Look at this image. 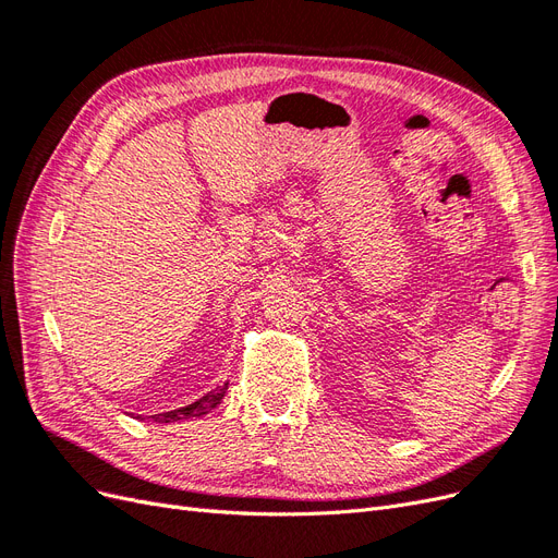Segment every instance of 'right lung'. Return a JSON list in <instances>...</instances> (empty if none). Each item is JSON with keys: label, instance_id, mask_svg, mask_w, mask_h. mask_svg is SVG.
I'll return each mask as SVG.
<instances>
[{"label": "right lung", "instance_id": "add662e5", "mask_svg": "<svg viewBox=\"0 0 558 558\" xmlns=\"http://www.w3.org/2000/svg\"><path fill=\"white\" fill-rule=\"evenodd\" d=\"M226 391H228V384L218 386L216 391H209L207 396H202L199 400H195L193 404H185V408H179V410H172V412L154 414V416H148V418H150V421H156V424H174V421L205 416V414H209L214 408H218V404H221V400H223Z\"/></svg>", "mask_w": 558, "mask_h": 558}]
</instances>
